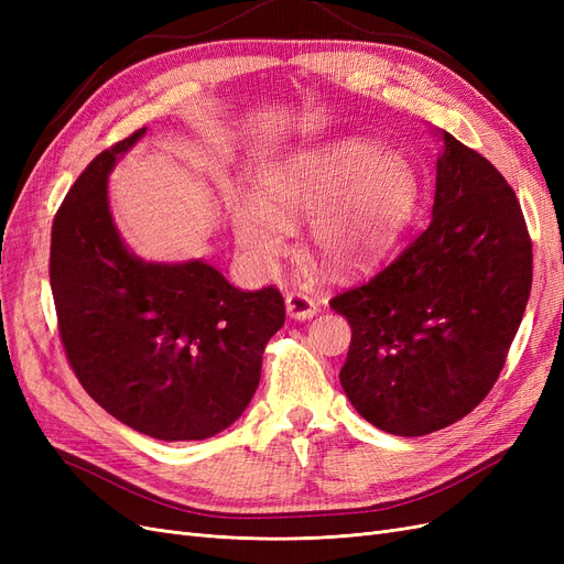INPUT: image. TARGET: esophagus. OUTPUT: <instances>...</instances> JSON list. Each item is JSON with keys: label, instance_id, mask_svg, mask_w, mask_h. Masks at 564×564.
<instances>
[{"label": "esophagus", "instance_id": "34e87169", "mask_svg": "<svg viewBox=\"0 0 564 564\" xmlns=\"http://www.w3.org/2000/svg\"><path fill=\"white\" fill-rule=\"evenodd\" d=\"M286 313L294 319H313L317 315V303L301 292L286 294Z\"/></svg>", "mask_w": 564, "mask_h": 564}]
</instances>
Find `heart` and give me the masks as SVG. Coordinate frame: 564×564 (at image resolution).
<instances>
[{
	"label": "heart",
	"mask_w": 564,
	"mask_h": 564,
	"mask_svg": "<svg viewBox=\"0 0 564 564\" xmlns=\"http://www.w3.org/2000/svg\"><path fill=\"white\" fill-rule=\"evenodd\" d=\"M414 191V172L400 152L344 139L270 164L261 174V195L235 193L228 212L237 245L253 265H275L289 247V224L315 216L319 259L346 268L392 242Z\"/></svg>",
	"instance_id": "b5f03b06"
}]
</instances>
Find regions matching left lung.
I'll list each match as a JSON object with an SVG mask.
<instances>
[{"label": "left lung", "mask_w": 564, "mask_h": 564, "mask_svg": "<svg viewBox=\"0 0 564 564\" xmlns=\"http://www.w3.org/2000/svg\"><path fill=\"white\" fill-rule=\"evenodd\" d=\"M442 135L429 224L329 301L352 329L340 386L360 416L402 437L447 429L487 398L532 289L513 187L480 152Z\"/></svg>", "instance_id": "obj_1"}]
</instances>
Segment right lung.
Wrapping results in <instances>:
<instances>
[{"label": "right lung", "mask_w": 564, "mask_h": 564, "mask_svg": "<svg viewBox=\"0 0 564 564\" xmlns=\"http://www.w3.org/2000/svg\"><path fill=\"white\" fill-rule=\"evenodd\" d=\"M143 133L96 155L56 212L48 278L58 334L82 388L117 421L166 442L204 440L253 398L284 299L275 286L240 292L209 263H148L127 249L108 174Z\"/></svg>", "instance_id": "add662e5"}]
</instances>
